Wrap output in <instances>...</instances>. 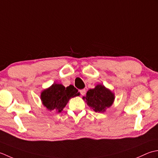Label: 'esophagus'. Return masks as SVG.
Returning <instances> with one entry per match:
<instances>
[{
  "label": "esophagus",
  "mask_w": 158,
  "mask_h": 158,
  "mask_svg": "<svg viewBox=\"0 0 158 158\" xmlns=\"http://www.w3.org/2000/svg\"><path fill=\"white\" fill-rule=\"evenodd\" d=\"M80 93H81L82 94V95H85V93H86V90L84 89H82V90H80Z\"/></svg>",
  "instance_id": "34e87169"
}]
</instances>
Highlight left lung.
Returning <instances> with one entry per match:
<instances>
[{"instance_id":"obj_1","label":"left lung","mask_w":158,"mask_h":158,"mask_svg":"<svg viewBox=\"0 0 158 158\" xmlns=\"http://www.w3.org/2000/svg\"><path fill=\"white\" fill-rule=\"evenodd\" d=\"M82 99L95 112H104L113 104L115 96L111 90L100 84L94 89H89Z\"/></svg>"}]
</instances>
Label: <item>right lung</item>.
I'll return each mask as SVG.
<instances>
[{
	"label": "right lung",
	"instance_id": "1",
	"mask_svg": "<svg viewBox=\"0 0 158 158\" xmlns=\"http://www.w3.org/2000/svg\"><path fill=\"white\" fill-rule=\"evenodd\" d=\"M73 85L67 87L61 84L54 83L50 87L43 90L40 98L42 104L48 110L60 112L65 107L69 100L80 94Z\"/></svg>",
	"mask_w": 158,
	"mask_h": 158
}]
</instances>
